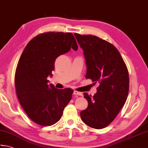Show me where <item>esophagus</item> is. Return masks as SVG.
<instances>
[{"label": "esophagus", "instance_id": "1", "mask_svg": "<svg viewBox=\"0 0 148 148\" xmlns=\"http://www.w3.org/2000/svg\"><path fill=\"white\" fill-rule=\"evenodd\" d=\"M73 94L75 95H82V93H80V92H79L77 91H74Z\"/></svg>", "mask_w": 148, "mask_h": 148}]
</instances>
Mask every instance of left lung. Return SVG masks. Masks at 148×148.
Returning a JSON list of instances; mask_svg holds the SVG:
<instances>
[{"mask_svg": "<svg viewBox=\"0 0 148 148\" xmlns=\"http://www.w3.org/2000/svg\"><path fill=\"white\" fill-rule=\"evenodd\" d=\"M84 50L87 66L86 79L99 83L93 97L84 93L88 106L80 112L88 126L100 130L108 126L117 116L129 92V73L118 49L112 44L92 35L75 33Z\"/></svg>", "mask_w": 148, "mask_h": 148, "instance_id": "obj_1", "label": "left lung"}]
</instances>
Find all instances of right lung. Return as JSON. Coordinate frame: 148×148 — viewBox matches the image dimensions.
Here are the masks:
<instances>
[{"instance_id": "right-lung-1", "label": "right lung", "mask_w": 148, "mask_h": 148, "mask_svg": "<svg viewBox=\"0 0 148 148\" xmlns=\"http://www.w3.org/2000/svg\"><path fill=\"white\" fill-rule=\"evenodd\" d=\"M71 48L78 49L71 33L46 32L33 38L19 58L15 75L16 95L25 113L40 126L57 122L71 99V89H57L47 79L56 58Z\"/></svg>"}]
</instances>
